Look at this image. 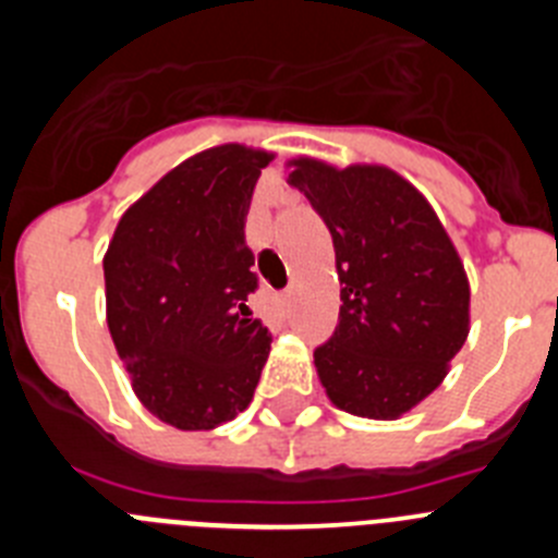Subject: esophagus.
Returning <instances> with one entry per match:
<instances>
[{
    "mask_svg": "<svg viewBox=\"0 0 558 558\" xmlns=\"http://www.w3.org/2000/svg\"><path fill=\"white\" fill-rule=\"evenodd\" d=\"M279 310H282V313H290V293L279 295Z\"/></svg>",
    "mask_w": 558,
    "mask_h": 558,
    "instance_id": "obj_1",
    "label": "esophagus"
}]
</instances>
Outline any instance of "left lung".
Wrapping results in <instances>:
<instances>
[{
  "instance_id": "left-lung-1",
  "label": "left lung",
  "mask_w": 558,
  "mask_h": 558,
  "mask_svg": "<svg viewBox=\"0 0 558 558\" xmlns=\"http://www.w3.org/2000/svg\"><path fill=\"white\" fill-rule=\"evenodd\" d=\"M332 234L340 315L315 349L318 379L340 411L399 418L441 386L470 335V282L456 245L413 184L379 165L293 159Z\"/></svg>"
}]
</instances>
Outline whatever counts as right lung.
Instances as JSON below:
<instances>
[{
  "instance_id": "add662e5",
  "label": "right lung",
  "mask_w": 558,
  "mask_h": 558,
  "mask_svg": "<svg viewBox=\"0 0 558 558\" xmlns=\"http://www.w3.org/2000/svg\"><path fill=\"white\" fill-rule=\"evenodd\" d=\"M274 153L220 145L181 161L125 211L102 256L106 318L142 405L179 430L245 411L270 352L251 318L245 215Z\"/></svg>"
}]
</instances>
